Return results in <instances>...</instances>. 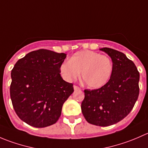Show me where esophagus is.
<instances>
[{
  "instance_id": "34e87169",
  "label": "esophagus",
  "mask_w": 148,
  "mask_h": 148,
  "mask_svg": "<svg viewBox=\"0 0 148 148\" xmlns=\"http://www.w3.org/2000/svg\"><path fill=\"white\" fill-rule=\"evenodd\" d=\"M74 90H77V89H80V88L78 86H76V85H74Z\"/></svg>"
}]
</instances>
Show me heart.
I'll list each match as a JSON object with an SVG mask.
<instances>
[{
  "mask_svg": "<svg viewBox=\"0 0 148 148\" xmlns=\"http://www.w3.org/2000/svg\"><path fill=\"white\" fill-rule=\"evenodd\" d=\"M113 69L112 62L109 56L90 50L74 53L69 62L61 65L60 71L69 82L78 79L82 72L84 83L91 89H98L108 82Z\"/></svg>",
  "mask_w": 148,
  "mask_h": 148,
  "instance_id": "obj_1",
  "label": "heart"
}]
</instances>
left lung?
I'll use <instances>...</instances> for the list:
<instances>
[{"instance_id":"obj_1","label":"left lung","mask_w":148,"mask_h":148,"mask_svg":"<svg viewBox=\"0 0 148 148\" xmlns=\"http://www.w3.org/2000/svg\"><path fill=\"white\" fill-rule=\"evenodd\" d=\"M112 61L110 80L99 89H85L82 114L89 123L107 127L123 120L133 108L139 96L140 73L125 53L102 48Z\"/></svg>"}]
</instances>
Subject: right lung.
Instances as JSON below:
<instances>
[{"mask_svg": "<svg viewBox=\"0 0 148 148\" xmlns=\"http://www.w3.org/2000/svg\"><path fill=\"white\" fill-rule=\"evenodd\" d=\"M64 53L38 49L19 59L11 71L10 95L19 118L34 127L57 122L63 104L74 92L61 77Z\"/></svg>", "mask_w": 148, "mask_h": 148, "instance_id": "right-lung-1", "label": "right lung"}]
</instances>
